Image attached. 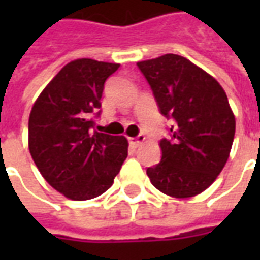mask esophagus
<instances>
[{"label": "esophagus", "mask_w": 260, "mask_h": 260, "mask_svg": "<svg viewBox=\"0 0 260 260\" xmlns=\"http://www.w3.org/2000/svg\"><path fill=\"white\" fill-rule=\"evenodd\" d=\"M145 136L143 135H138L136 138H129V143H131V146H134V147H138L141 143H143L145 142Z\"/></svg>", "instance_id": "obj_1"}]
</instances>
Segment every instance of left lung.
I'll use <instances>...</instances> for the list:
<instances>
[{"instance_id": "1", "label": "left lung", "mask_w": 260, "mask_h": 260, "mask_svg": "<svg viewBox=\"0 0 260 260\" xmlns=\"http://www.w3.org/2000/svg\"><path fill=\"white\" fill-rule=\"evenodd\" d=\"M158 110L173 119L160 141L161 161L146 170L158 191L191 198L212 185L227 163L235 118L223 87L213 76L177 54L138 62Z\"/></svg>"}]
</instances>
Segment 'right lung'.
<instances>
[{
    "label": "right lung",
    "mask_w": 260,
    "mask_h": 260,
    "mask_svg": "<svg viewBox=\"0 0 260 260\" xmlns=\"http://www.w3.org/2000/svg\"><path fill=\"white\" fill-rule=\"evenodd\" d=\"M119 64L71 61L37 97L29 117V150L40 174L72 201H87L113 185L128 156V141L94 131L104 83Z\"/></svg>",
    "instance_id": "1"
}]
</instances>
